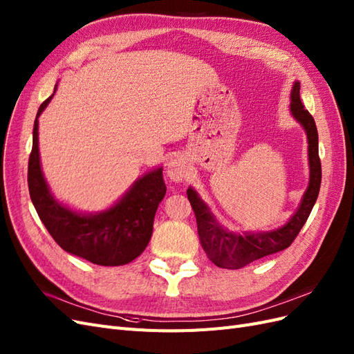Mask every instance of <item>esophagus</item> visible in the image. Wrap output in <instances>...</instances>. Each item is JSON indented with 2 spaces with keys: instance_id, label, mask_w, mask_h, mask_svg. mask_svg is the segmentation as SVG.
I'll return each instance as SVG.
<instances>
[{
  "instance_id": "34e87169",
  "label": "esophagus",
  "mask_w": 354,
  "mask_h": 354,
  "mask_svg": "<svg viewBox=\"0 0 354 354\" xmlns=\"http://www.w3.org/2000/svg\"><path fill=\"white\" fill-rule=\"evenodd\" d=\"M167 174L173 181H183L189 176V168L186 160L181 156H176L171 159V162L168 164L167 168Z\"/></svg>"
}]
</instances>
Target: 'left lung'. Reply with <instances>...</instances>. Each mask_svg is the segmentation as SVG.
I'll list each match as a JSON object with an SVG mask.
<instances>
[{
    "label": "left lung",
    "instance_id": "left-lung-1",
    "mask_svg": "<svg viewBox=\"0 0 354 354\" xmlns=\"http://www.w3.org/2000/svg\"><path fill=\"white\" fill-rule=\"evenodd\" d=\"M291 112L295 120L304 127L308 140V164H310V183L304 194L298 211L294 214L285 226L273 232H259L238 234L224 230L216 223L209 214L208 207L203 203L195 190L187 189V198L195 212L198 233L203 251L208 259L223 269H241L246 264L286 250L294 242L297 234L304 226L310 212L313 209L319 195L320 180H322V167H320L317 128L313 116L304 108L299 99V82L297 81L291 93Z\"/></svg>",
    "mask_w": 354,
    "mask_h": 354
}]
</instances>
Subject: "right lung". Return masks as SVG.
<instances>
[{"label":"right lung","instance_id":"obj_1","mask_svg":"<svg viewBox=\"0 0 354 354\" xmlns=\"http://www.w3.org/2000/svg\"><path fill=\"white\" fill-rule=\"evenodd\" d=\"M56 88L57 84L55 91ZM53 94L41 103L34 122L28 162L32 203L51 238L66 252L99 266L130 263L146 250L151 241L155 212L167 192L162 168L142 177L116 205L95 216H82L60 205L47 187L38 152V116L46 109Z\"/></svg>","mask_w":354,"mask_h":354}]
</instances>
